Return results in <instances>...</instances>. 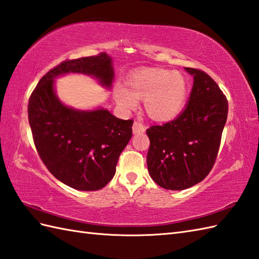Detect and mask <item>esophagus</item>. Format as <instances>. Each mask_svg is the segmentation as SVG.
I'll use <instances>...</instances> for the list:
<instances>
[{
	"label": "esophagus",
	"instance_id": "1",
	"mask_svg": "<svg viewBox=\"0 0 259 259\" xmlns=\"http://www.w3.org/2000/svg\"><path fill=\"white\" fill-rule=\"evenodd\" d=\"M144 131H146V127H144L141 122H139V121L134 122V125H132V132H134L135 135L142 134V132H144Z\"/></svg>",
	"mask_w": 259,
	"mask_h": 259
}]
</instances>
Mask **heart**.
<instances>
[{"label":"heart","mask_w":259,"mask_h":259,"mask_svg":"<svg viewBox=\"0 0 259 259\" xmlns=\"http://www.w3.org/2000/svg\"><path fill=\"white\" fill-rule=\"evenodd\" d=\"M128 88L118 85L115 98L125 110L135 109L137 99H144L148 116L165 121L181 111L188 94L182 74L163 68H147L132 74L127 79Z\"/></svg>","instance_id":"b5f03b06"}]
</instances>
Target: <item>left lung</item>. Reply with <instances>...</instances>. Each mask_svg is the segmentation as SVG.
<instances>
[{
	"mask_svg": "<svg viewBox=\"0 0 259 259\" xmlns=\"http://www.w3.org/2000/svg\"><path fill=\"white\" fill-rule=\"evenodd\" d=\"M193 76L188 106L181 115L147 129L150 177L161 188L181 191L203 181L218 158L228 104L205 71L185 67Z\"/></svg>",
	"mask_w": 259,
	"mask_h": 259,
	"instance_id": "8db88e82",
	"label": "left lung"
}]
</instances>
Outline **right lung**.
<instances>
[{"instance_id": "obj_1", "label": "right lung", "mask_w": 259, "mask_h": 259, "mask_svg": "<svg viewBox=\"0 0 259 259\" xmlns=\"http://www.w3.org/2000/svg\"><path fill=\"white\" fill-rule=\"evenodd\" d=\"M67 73L94 76L107 88L115 76L106 53L62 62L33 90L28 122L39 158L54 177L76 190L97 191L115 176L134 120L116 118L106 109L80 111L64 106L54 92V79Z\"/></svg>"}]
</instances>
